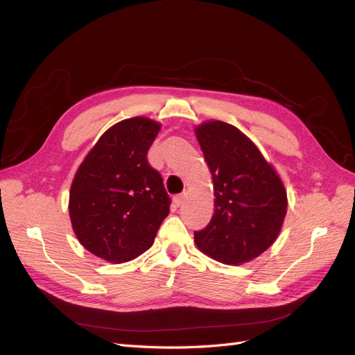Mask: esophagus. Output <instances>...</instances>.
Returning a JSON list of instances; mask_svg holds the SVG:
<instances>
[{
  "instance_id": "obj_1",
  "label": "esophagus",
  "mask_w": 355,
  "mask_h": 355,
  "mask_svg": "<svg viewBox=\"0 0 355 355\" xmlns=\"http://www.w3.org/2000/svg\"><path fill=\"white\" fill-rule=\"evenodd\" d=\"M185 198H187V194H180V196H176L173 198V202L176 204V206H182V204L185 202Z\"/></svg>"
}]
</instances>
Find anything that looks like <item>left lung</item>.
I'll return each instance as SVG.
<instances>
[{
  "label": "left lung",
  "instance_id": "8db88e82",
  "mask_svg": "<svg viewBox=\"0 0 355 355\" xmlns=\"http://www.w3.org/2000/svg\"><path fill=\"white\" fill-rule=\"evenodd\" d=\"M213 176L214 214L194 232L198 249L228 265L249 262L280 234L287 196L282 179L237 127L207 121L196 128Z\"/></svg>",
  "mask_w": 355,
  "mask_h": 355
}]
</instances>
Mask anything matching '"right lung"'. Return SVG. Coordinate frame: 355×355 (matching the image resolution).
<instances>
[{
	"mask_svg": "<svg viewBox=\"0 0 355 355\" xmlns=\"http://www.w3.org/2000/svg\"><path fill=\"white\" fill-rule=\"evenodd\" d=\"M159 124L128 118L106 130L81 163L69 192L80 243L102 259L132 261L153 245L170 211L163 178L148 163Z\"/></svg>",
	"mask_w": 355,
	"mask_h": 355,
	"instance_id": "right-lung-1",
	"label": "right lung"
}]
</instances>
